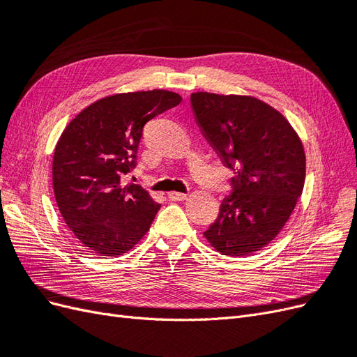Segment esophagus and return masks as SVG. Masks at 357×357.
<instances>
[{
	"mask_svg": "<svg viewBox=\"0 0 357 357\" xmlns=\"http://www.w3.org/2000/svg\"><path fill=\"white\" fill-rule=\"evenodd\" d=\"M168 198L171 201H185L188 198V195H186V193H181V192H169Z\"/></svg>",
	"mask_w": 357,
	"mask_h": 357,
	"instance_id": "obj_1",
	"label": "esophagus"
}]
</instances>
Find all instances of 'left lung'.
<instances>
[{
	"instance_id": "1",
	"label": "left lung",
	"mask_w": 357,
	"mask_h": 357,
	"mask_svg": "<svg viewBox=\"0 0 357 357\" xmlns=\"http://www.w3.org/2000/svg\"><path fill=\"white\" fill-rule=\"evenodd\" d=\"M190 102L204 137L235 174L204 236L222 255H252L295 208L305 181L304 146L282 113L253 96L197 92Z\"/></svg>"
}]
</instances>
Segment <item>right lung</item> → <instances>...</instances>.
Wrapping results in <instances>:
<instances>
[{"label": "right lung", "mask_w": 357, "mask_h": 357, "mask_svg": "<svg viewBox=\"0 0 357 357\" xmlns=\"http://www.w3.org/2000/svg\"><path fill=\"white\" fill-rule=\"evenodd\" d=\"M180 102L169 91L117 93L86 107L63 129L53 190L63 220L92 253H126L149 231L160 205L121 178L137 165L144 125Z\"/></svg>", "instance_id": "1"}]
</instances>
